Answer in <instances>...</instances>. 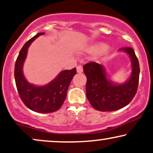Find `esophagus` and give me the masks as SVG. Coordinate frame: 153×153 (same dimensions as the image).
<instances>
[{
  "label": "esophagus",
  "mask_w": 153,
  "mask_h": 153,
  "mask_svg": "<svg viewBox=\"0 0 153 153\" xmlns=\"http://www.w3.org/2000/svg\"><path fill=\"white\" fill-rule=\"evenodd\" d=\"M76 69H77V72L78 73V74H81V73L83 71V68H82V66H80V65L77 66V68H76Z\"/></svg>",
  "instance_id": "esophagus-1"
}]
</instances>
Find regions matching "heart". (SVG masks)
Segmentation results:
<instances>
[{
  "label": "heart",
  "mask_w": 153,
  "mask_h": 153,
  "mask_svg": "<svg viewBox=\"0 0 153 153\" xmlns=\"http://www.w3.org/2000/svg\"><path fill=\"white\" fill-rule=\"evenodd\" d=\"M105 48L104 44H95L93 46H90L87 48V51L89 53H96L100 51H102Z\"/></svg>",
  "instance_id": "b5f03b06"
}]
</instances>
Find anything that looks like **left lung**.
I'll return each instance as SVG.
<instances>
[{
  "mask_svg": "<svg viewBox=\"0 0 153 153\" xmlns=\"http://www.w3.org/2000/svg\"><path fill=\"white\" fill-rule=\"evenodd\" d=\"M130 56L132 62V74L125 83H114L107 78L104 67L91 62L83 66L87 77L86 94L91 106L96 110L112 111L126 107L131 102L137 91L139 79V64L134 50L130 47L120 48Z\"/></svg>",
  "mask_w": 153,
  "mask_h": 153,
  "instance_id": "obj_1",
  "label": "left lung"
}]
</instances>
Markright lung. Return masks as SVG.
I'll use <instances>...</instances> for the list:
<instances>
[{"instance_id":"obj_1","label":"right lung","mask_w":153,"mask_h":153,"mask_svg":"<svg viewBox=\"0 0 153 153\" xmlns=\"http://www.w3.org/2000/svg\"><path fill=\"white\" fill-rule=\"evenodd\" d=\"M44 33H39L27 41L21 49L14 68V78L19 96L30 109L39 113L54 112L63 105L68 88L75 75L76 68L64 70L46 85L37 87L30 84L23 76V66L31 43Z\"/></svg>"}]
</instances>
